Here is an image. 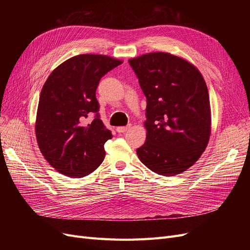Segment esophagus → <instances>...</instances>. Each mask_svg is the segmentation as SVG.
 I'll use <instances>...</instances> for the list:
<instances>
[{"mask_svg": "<svg viewBox=\"0 0 250 250\" xmlns=\"http://www.w3.org/2000/svg\"><path fill=\"white\" fill-rule=\"evenodd\" d=\"M130 127H131L130 125H128V126H120V127H117V131L119 133H123V132H125V131H127L128 129H129Z\"/></svg>", "mask_w": 250, "mask_h": 250, "instance_id": "obj_1", "label": "esophagus"}]
</instances>
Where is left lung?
<instances>
[{"label":"left lung","mask_w":250,"mask_h":250,"mask_svg":"<svg viewBox=\"0 0 250 250\" xmlns=\"http://www.w3.org/2000/svg\"><path fill=\"white\" fill-rule=\"evenodd\" d=\"M147 99L146 142L140 161L164 176L188 170L206 150L211 130L207 83L187 59L152 52L128 60Z\"/></svg>","instance_id":"obj_1"}]
</instances>
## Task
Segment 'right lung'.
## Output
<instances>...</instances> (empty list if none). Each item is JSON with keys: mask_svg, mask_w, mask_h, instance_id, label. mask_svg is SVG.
Returning a JSON list of instances; mask_svg holds the SVG:
<instances>
[{"mask_svg": "<svg viewBox=\"0 0 250 250\" xmlns=\"http://www.w3.org/2000/svg\"><path fill=\"white\" fill-rule=\"evenodd\" d=\"M122 62L107 55L80 54L60 63L44 82L35 135L41 152L57 172L80 178L102 164L104 144L112 134L99 118L96 89L103 75ZM90 112L97 116L85 125Z\"/></svg>", "mask_w": 250, "mask_h": 250, "instance_id": "add662e5", "label": "right lung"}]
</instances>
